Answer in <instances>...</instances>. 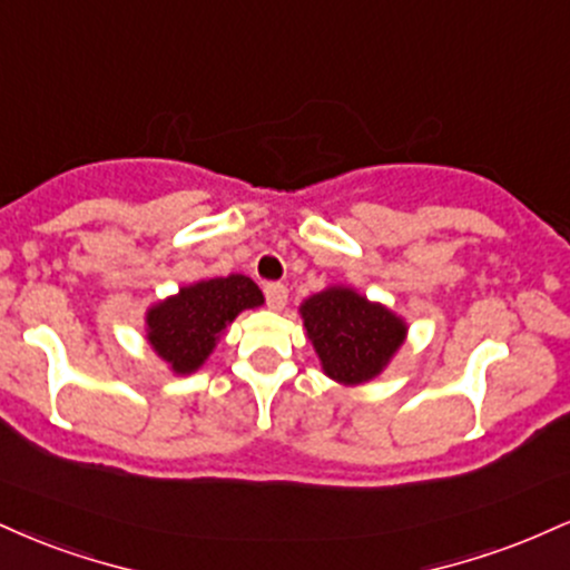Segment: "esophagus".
<instances>
[{
	"label": "esophagus",
	"instance_id": "34e87169",
	"mask_svg": "<svg viewBox=\"0 0 570 570\" xmlns=\"http://www.w3.org/2000/svg\"><path fill=\"white\" fill-rule=\"evenodd\" d=\"M265 297H267V305H271L273 311H284L286 299H289V289H286L284 284H267Z\"/></svg>",
	"mask_w": 570,
	"mask_h": 570
}]
</instances>
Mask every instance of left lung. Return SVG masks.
Returning a JSON list of instances; mask_svg holds the SVG:
<instances>
[{
	"instance_id": "left-lung-1",
	"label": "left lung",
	"mask_w": 570,
	"mask_h": 570,
	"mask_svg": "<svg viewBox=\"0 0 570 570\" xmlns=\"http://www.w3.org/2000/svg\"><path fill=\"white\" fill-rule=\"evenodd\" d=\"M305 335L326 377L343 385L370 383L407 340V322L351 286H326L299 305Z\"/></svg>"
}]
</instances>
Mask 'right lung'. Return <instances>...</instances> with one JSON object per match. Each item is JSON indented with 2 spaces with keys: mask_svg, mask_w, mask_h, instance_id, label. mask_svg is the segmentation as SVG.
Returning a JSON list of instances; mask_svg holds the SVG:
<instances>
[{
  "mask_svg": "<svg viewBox=\"0 0 570 570\" xmlns=\"http://www.w3.org/2000/svg\"><path fill=\"white\" fill-rule=\"evenodd\" d=\"M263 303L259 286L240 273L195 281L147 307V343L174 375H193L206 364L235 316Z\"/></svg>",
  "mask_w": 570,
  "mask_h": 570,
  "instance_id": "obj_1",
  "label": "right lung"
}]
</instances>
